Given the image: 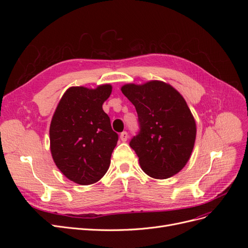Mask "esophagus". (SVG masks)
I'll list each match as a JSON object with an SVG mask.
<instances>
[{
  "mask_svg": "<svg viewBox=\"0 0 248 248\" xmlns=\"http://www.w3.org/2000/svg\"><path fill=\"white\" fill-rule=\"evenodd\" d=\"M120 139H121L122 141H126L127 139H128V133H127L126 131L121 132V134H120Z\"/></svg>",
  "mask_w": 248,
  "mask_h": 248,
  "instance_id": "1",
  "label": "esophagus"
}]
</instances>
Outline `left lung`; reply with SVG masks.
Returning <instances> with one entry per match:
<instances>
[{
	"label": "left lung",
	"mask_w": 248,
	"mask_h": 248,
	"mask_svg": "<svg viewBox=\"0 0 248 248\" xmlns=\"http://www.w3.org/2000/svg\"><path fill=\"white\" fill-rule=\"evenodd\" d=\"M122 93L136 107L140 130L129 145L150 177L167 179L188 161L196 140V122L180 93L159 80L125 85Z\"/></svg>",
	"instance_id": "left-lung-1"
}]
</instances>
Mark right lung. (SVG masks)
I'll list each match as a JSON object with an SVG mask.
<instances>
[{"mask_svg": "<svg viewBox=\"0 0 248 248\" xmlns=\"http://www.w3.org/2000/svg\"><path fill=\"white\" fill-rule=\"evenodd\" d=\"M111 93L110 85L97 89L69 88L52 117L49 139L52 158L71 181L93 184L104 176L119 140L111 129L102 104Z\"/></svg>", "mask_w": 248, "mask_h": 248, "instance_id": "right-lung-1", "label": "right lung"}]
</instances>
